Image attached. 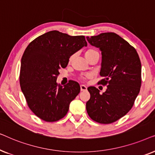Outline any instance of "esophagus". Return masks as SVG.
<instances>
[{"mask_svg": "<svg viewBox=\"0 0 155 155\" xmlns=\"http://www.w3.org/2000/svg\"><path fill=\"white\" fill-rule=\"evenodd\" d=\"M87 89V87L85 85H84V84H81L80 85V90L81 91H86Z\"/></svg>", "mask_w": 155, "mask_h": 155, "instance_id": "esophagus-1", "label": "esophagus"}]
</instances>
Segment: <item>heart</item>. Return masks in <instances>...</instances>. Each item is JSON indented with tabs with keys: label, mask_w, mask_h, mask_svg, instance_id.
Returning a JSON list of instances; mask_svg holds the SVG:
<instances>
[{
	"label": "heart",
	"mask_w": 155,
	"mask_h": 155,
	"mask_svg": "<svg viewBox=\"0 0 155 155\" xmlns=\"http://www.w3.org/2000/svg\"><path fill=\"white\" fill-rule=\"evenodd\" d=\"M94 53H98V52H97V51L94 50V49H90V50L87 51L86 53H85V57L90 56V55H92V54H94ZM73 57H74V55H72V56H70V58H69V62H71V61L72 60H73ZM87 77H88V75H83V76H82L81 78H82V80H84L86 78H87Z\"/></svg>",
	"instance_id": "heart-1"
}]
</instances>
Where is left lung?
<instances>
[{
	"label": "left lung",
	"instance_id": "obj_1",
	"mask_svg": "<svg viewBox=\"0 0 155 155\" xmlns=\"http://www.w3.org/2000/svg\"><path fill=\"white\" fill-rule=\"evenodd\" d=\"M87 39L101 51L103 79L98 84L107 87L102 94L95 87H89L87 112L99 124H111L126 115L134 104L141 87L140 60L135 48L116 33H101Z\"/></svg>",
	"mask_w": 155,
	"mask_h": 155
}]
</instances>
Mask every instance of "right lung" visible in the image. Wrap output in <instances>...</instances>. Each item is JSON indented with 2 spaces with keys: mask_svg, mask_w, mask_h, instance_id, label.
Listing matches in <instances>:
<instances>
[{
  "mask_svg": "<svg viewBox=\"0 0 155 155\" xmlns=\"http://www.w3.org/2000/svg\"><path fill=\"white\" fill-rule=\"evenodd\" d=\"M87 46L84 36L48 31L30 42L21 59L20 84L31 111L40 119L54 122L66 115L70 103L80 92L77 82L58 84V70L72 56Z\"/></svg>",
  "mask_w": 155,
  "mask_h": 155,
  "instance_id": "1",
  "label": "right lung"
}]
</instances>
